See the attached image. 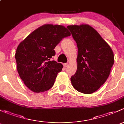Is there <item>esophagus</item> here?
<instances>
[{"label": "esophagus", "instance_id": "esophagus-1", "mask_svg": "<svg viewBox=\"0 0 124 124\" xmlns=\"http://www.w3.org/2000/svg\"><path fill=\"white\" fill-rule=\"evenodd\" d=\"M64 67H67V66H68V63H64Z\"/></svg>", "mask_w": 124, "mask_h": 124}]
</instances>
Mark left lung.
Segmentation results:
<instances>
[{
	"instance_id": "8db88e82",
	"label": "left lung",
	"mask_w": 124,
	"mask_h": 124,
	"mask_svg": "<svg viewBox=\"0 0 124 124\" xmlns=\"http://www.w3.org/2000/svg\"><path fill=\"white\" fill-rule=\"evenodd\" d=\"M78 46V69L71 77L73 86L84 94L99 90L109 76L114 55L109 45L89 25H69Z\"/></svg>"
}]
</instances>
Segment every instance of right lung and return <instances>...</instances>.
I'll use <instances>...</instances> for the list:
<instances>
[{"label":"right lung","mask_w":124,"mask_h":124,"mask_svg":"<svg viewBox=\"0 0 124 124\" xmlns=\"http://www.w3.org/2000/svg\"><path fill=\"white\" fill-rule=\"evenodd\" d=\"M70 35L65 27L46 24L29 34L18 46L15 53L17 70L24 84L34 93L53 87L61 63L51 60L54 48L63 38Z\"/></svg>","instance_id":"1"}]
</instances>
